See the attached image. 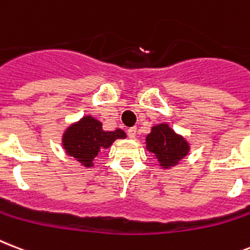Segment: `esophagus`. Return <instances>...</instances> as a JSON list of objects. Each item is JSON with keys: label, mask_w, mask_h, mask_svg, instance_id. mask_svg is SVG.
I'll list each match as a JSON object with an SVG mask.
<instances>
[{"label": "esophagus", "mask_w": 250, "mask_h": 250, "mask_svg": "<svg viewBox=\"0 0 250 250\" xmlns=\"http://www.w3.org/2000/svg\"><path fill=\"white\" fill-rule=\"evenodd\" d=\"M127 135H128L129 139H133L136 136V128L135 127H131V128L127 129Z\"/></svg>", "instance_id": "obj_1"}]
</instances>
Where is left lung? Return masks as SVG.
Wrapping results in <instances>:
<instances>
[{
    "label": "left lung",
    "instance_id": "left-lung-1",
    "mask_svg": "<svg viewBox=\"0 0 250 250\" xmlns=\"http://www.w3.org/2000/svg\"><path fill=\"white\" fill-rule=\"evenodd\" d=\"M146 149L157 157L165 169L174 167L188 152V144L167 125H155L146 136Z\"/></svg>",
    "mask_w": 250,
    "mask_h": 250
}]
</instances>
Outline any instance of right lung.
Wrapping results in <instances>:
<instances>
[{
	"label": "right lung",
	"mask_w": 250,
	"mask_h": 250,
	"mask_svg": "<svg viewBox=\"0 0 250 250\" xmlns=\"http://www.w3.org/2000/svg\"><path fill=\"white\" fill-rule=\"evenodd\" d=\"M125 138V131H104L100 121L93 117H83L66 129L62 136V146L68 155L83 167H90L93 160L101 150L108 148L114 140Z\"/></svg>",
	"instance_id": "right-lung-1"
}]
</instances>
